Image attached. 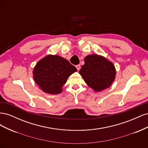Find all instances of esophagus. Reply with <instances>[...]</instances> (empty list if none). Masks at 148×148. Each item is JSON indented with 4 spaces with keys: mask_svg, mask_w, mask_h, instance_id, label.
Wrapping results in <instances>:
<instances>
[{
    "mask_svg": "<svg viewBox=\"0 0 148 148\" xmlns=\"http://www.w3.org/2000/svg\"><path fill=\"white\" fill-rule=\"evenodd\" d=\"M76 67H77V70H79V69H80V67H81V66H80V65H76Z\"/></svg>",
    "mask_w": 148,
    "mask_h": 148,
    "instance_id": "obj_1",
    "label": "esophagus"
}]
</instances>
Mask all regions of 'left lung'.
<instances>
[{"mask_svg":"<svg viewBox=\"0 0 148 148\" xmlns=\"http://www.w3.org/2000/svg\"><path fill=\"white\" fill-rule=\"evenodd\" d=\"M79 73L89 87L95 91L109 88L114 81L115 69L114 64L104 57L89 55L85 57L84 64Z\"/></svg>","mask_w":148,"mask_h":148,"instance_id":"left-lung-1","label":"left lung"}]
</instances>
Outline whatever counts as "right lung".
<instances>
[{
	"label": "right lung",
	"mask_w": 148,
	"mask_h": 148,
	"mask_svg": "<svg viewBox=\"0 0 148 148\" xmlns=\"http://www.w3.org/2000/svg\"><path fill=\"white\" fill-rule=\"evenodd\" d=\"M77 71V68L64 58L47 56L35 66L33 77L44 92L57 95L62 92L69 76Z\"/></svg>",
	"instance_id": "1"
}]
</instances>
